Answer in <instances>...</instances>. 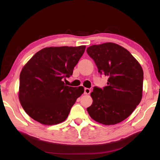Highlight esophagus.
<instances>
[{"instance_id": "obj_1", "label": "esophagus", "mask_w": 160, "mask_h": 160, "mask_svg": "<svg viewBox=\"0 0 160 160\" xmlns=\"http://www.w3.org/2000/svg\"><path fill=\"white\" fill-rule=\"evenodd\" d=\"M91 93V89L89 88H85L84 89V94L85 95H89Z\"/></svg>"}]
</instances>
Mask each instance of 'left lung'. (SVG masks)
Segmentation results:
<instances>
[{
  "label": "left lung",
  "mask_w": 160,
  "mask_h": 160,
  "mask_svg": "<svg viewBox=\"0 0 160 160\" xmlns=\"http://www.w3.org/2000/svg\"><path fill=\"white\" fill-rule=\"evenodd\" d=\"M87 52L98 71L108 76L103 89L95 87L93 103L87 108L90 117L100 124L113 125L124 120L140 104L143 90V69L123 47L113 42L93 45Z\"/></svg>",
  "instance_id": "1"
}]
</instances>
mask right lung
<instances>
[{
  "instance_id": "1",
  "label": "right lung",
  "mask_w": 160,
  "mask_h": 160,
  "mask_svg": "<svg viewBox=\"0 0 160 160\" xmlns=\"http://www.w3.org/2000/svg\"><path fill=\"white\" fill-rule=\"evenodd\" d=\"M86 46L45 47L33 56L20 74L18 98L29 116L44 125L64 122L84 87L62 81L73 73Z\"/></svg>"
}]
</instances>
